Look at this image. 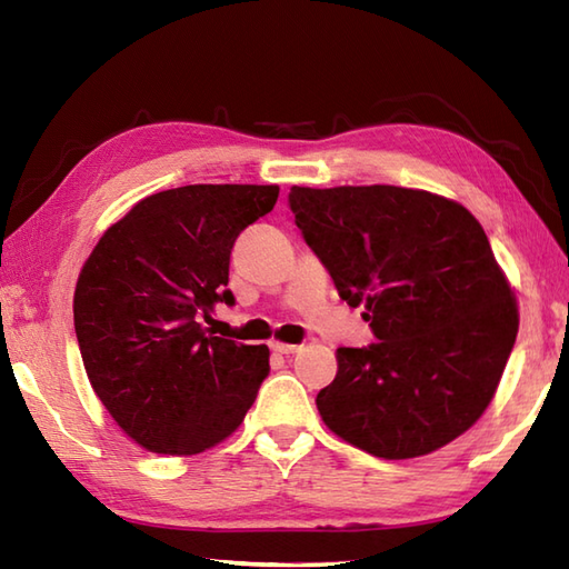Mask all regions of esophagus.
<instances>
[{"label":"esophagus","instance_id":"34e87169","mask_svg":"<svg viewBox=\"0 0 569 569\" xmlns=\"http://www.w3.org/2000/svg\"><path fill=\"white\" fill-rule=\"evenodd\" d=\"M271 349L278 355H296L298 352V345H288V342H271Z\"/></svg>","mask_w":569,"mask_h":569}]
</instances>
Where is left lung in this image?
<instances>
[{"label":"left lung","mask_w":569,"mask_h":569,"mask_svg":"<svg viewBox=\"0 0 569 569\" xmlns=\"http://www.w3.org/2000/svg\"><path fill=\"white\" fill-rule=\"evenodd\" d=\"M288 204L377 337L337 349V377L316 398L325 426L383 459L428 455L475 426L511 357L518 310L471 212L396 186H293Z\"/></svg>","instance_id":"left-lung-1"}]
</instances>
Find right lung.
Masks as SVG:
<instances>
[{
	"instance_id": "1",
	"label": "right lung",
	"mask_w": 569,
	"mask_h": 569,
	"mask_svg": "<svg viewBox=\"0 0 569 569\" xmlns=\"http://www.w3.org/2000/svg\"><path fill=\"white\" fill-rule=\"evenodd\" d=\"M278 186H183L143 198L84 261L72 316L94 393L131 440L198 455L232 435L269 377V347L212 337L234 306L229 253Z\"/></svg>"
}]
</instances>
